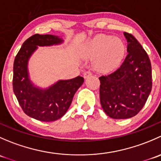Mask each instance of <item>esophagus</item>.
Segmentation results:
<instances>
[{"mask_svg": "<svg viewBox=\"0 0 161 161\" xmlns=\"http://www.w3.org/2000/svg\"><path fill=\"white\" fill-rule=\"evenodd\" d=\"M91 75H92V72H91L90 71H85V72H84V74H83V77L85 78V79H87V78H89Z\"/></svg>", "mask_w": 161, "mask_h": 161, "instance_id": "obj_1", "label": "esophagus"}]
</instances>
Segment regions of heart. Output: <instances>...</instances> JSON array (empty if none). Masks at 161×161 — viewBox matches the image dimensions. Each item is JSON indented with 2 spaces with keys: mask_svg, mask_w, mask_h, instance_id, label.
<instances>
[{
  "mask_svg": "<svg viewBox=\"0 0 161 161\" xmlns=\"http://www.w3.org/2000/svg\"><path fill=\"white\" fill-rule=\"evenodd\" d=\"M125 54L121 40L109 35H99L85 47L82 56L93 59L94 66L102 72H109L120 66Z\"/></svg>",
  "mask_w": 161,
  "mask_h": 161,
  "instance_id": "heart-1",
  "label": "heart"
}]
</instances>
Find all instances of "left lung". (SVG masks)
<instances>
[{
    "label": "left lung",
    "instance_id": "8db88e82",
    "mask_svg": "<svg viewBox=\"0 0 161 161\" xmlns=\"http://www.w3.org/2000/svg\"><path fill=\"white\" fill-rule=\"evenodd\" d=\"M128 54L122 64L99 78L103 111L114 119L134 117L145 105L152 90V69L146 50L132 35L124 32Z\"/></svg>",
    "mask_w": 161,
    "mask_h": 161
}]
</instances>
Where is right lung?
I'll list each match as a JSON object with an SVG mask.
<instances>
[{
  "label": "right lung",
  "instance_id": "add662e5",
  "mask_svg": "<svg viewBox=\"0 0 161 161\" xmlns=\"http://www.w3.org/2000/svg\"><path fill=\"white\" fill-rule=\"evenodd\" d=\"M63 40L53 35L35 34L27 39L18 52L13 66V91L23 111L28 116L41 121H53L64 116L73 97L82 85L84 79L77 76L59 80L49 88L34 86L30 79L29 59L37 47L61 44Z\"/></svg>",
  "mask_w": 161,
  "mask_h": 161
}]
</instances>
